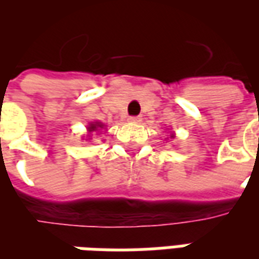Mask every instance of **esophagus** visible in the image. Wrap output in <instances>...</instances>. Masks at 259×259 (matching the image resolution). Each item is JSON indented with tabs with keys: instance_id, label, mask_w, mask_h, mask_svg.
<instances>
[{
	"instance_id": "esophagus-1",
	"label": "esophagus",
	"mask_w": 259,
	"mask_h": 259,
	"mask_svg": "<svg viewBox=\"0 0 259 259\" xmlns=\"http://www.w3.org/2000/svg\"><path fill=\"white\" fill-rule=\"evenodd\" d=\"M127 120H129V122H133V123H139V122L141 120V118L140 116H129Z\"/></svg>"
}]
</instances>
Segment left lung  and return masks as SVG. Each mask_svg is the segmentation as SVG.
I'll return each mask as SVG.
<instances>
[{
  "label": "left lung",
  "mask_w": 259,
  "mask_h": 259,
  "mask_svg": "<svg viewBox=\"0 0 259 259\" xmlns=\"http://www.w3.org/2000/svg\"><path fill=\"white\" fill-rule=\"evenodd\" d=\"M172 137H174V136H172Z\"/></svg>",
  "instance_id": "obj_1"
}]
</instances>
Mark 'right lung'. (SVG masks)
Wrapping results in <instances>:
<instances>
[{
    "label": "right lung",
    "instance_id": "add662e5",
    "mask_svg": "<svg viewBox=\"0 0 259 259\" xmlns=\"http://www.w3.org/2000/svg\"><path fill=\"white\" fill-rule=\"evenodd\" d=\"M104 124L102 123H91L90 127H89V132H94V130H98V127H102Z\"/></svg>",
    "mask_w": 259,
    "mask_h": 259
}]
</instances>
